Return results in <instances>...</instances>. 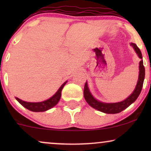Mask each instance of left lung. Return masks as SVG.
<instances>
[{
  "instance_id": "obj_1",
  "label": "left lung",
  "mask_w": 151,
  "mask_h": 151,
  "mask_svg": "<svg viewBox=\"0 0 151 151\" xmlns=\"http://www.w3.org/2000/svg\"><path fill=\"white\" fill-rule=\"evenodd\" d=\"M131 46H132L133 49L135 50L136 52L138 55V58L141 59V60L139 62V76H138V82H137L136 86L135 88L134 91L131 95L126 99L124 101L121 102H118V103H104L101 102L96 99L93 98V96L90 93L89 87H88L87 82L85 83L84 89V96L85 100L89 104V106L93 109H96V110L100 111L103 112L106 114H118L119 112L122 111L123 110L126 109L127 107H129L131 104H133L137 98L139 96L140 93H141L142 87H143V81H144L145 78V67L143 66V60H142V54L141 50L139 48L137 47V45L134 43H131Z\"/></svg>"
}]
</instances>
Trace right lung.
<instances>
[{"label":"right lung","instance_id":"right-lung-1","mask_svg":"<svg viewBox=\"0 0 151 151\" xmlns=\"http://www.w3.org/2000/svg\"><path fill=\"white\" fill-rule=\"evenodd\" d=\"M66 83H67V81H65V82L60 86V89L58 90V91H57L51 98L46 100V101L41 102H27L25 101H22V100L20 99H18V97H15V99H16L17 101H18L20 104L23 106L25 108L31 111H45L49 110V109L52 108L53 106H55L58 103L59 101H60V97H61L62 90L63 89L64 86L66 84Z\"/></svg>","mask_w":151,"mask_h":151}]
</instances>
